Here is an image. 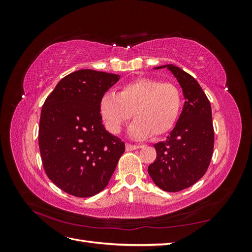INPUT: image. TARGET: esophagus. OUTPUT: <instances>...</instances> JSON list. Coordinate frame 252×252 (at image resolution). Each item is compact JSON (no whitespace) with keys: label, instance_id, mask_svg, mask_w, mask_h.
<instances>
[{"label":"esophagus","instance_id":"34e87169","mask_svg":"<svg viewBox=\"0 0 252 252\" xmlns=\"http://www.w3.org/2000/svg\"><path fill=\"white\" fill-rule=\"evenodd\" d=\"M139 148H141V146H139V145L126 144V150H127V151H132V150H135V149H139Z\"/></svg>","mask_w":252,"mask_h":252}]
</instances>
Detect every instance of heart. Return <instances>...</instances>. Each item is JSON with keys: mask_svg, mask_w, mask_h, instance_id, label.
I'll return each mask as SVG.
<instances>
[{"mask_svg": "<svg viewBox=\"0 0 252 252\" xmlns=\"http://www.w3.org/2000/svg\"><path fill=\"white\" fill-rule=\"evenodd\" d=\"M181 108L182 94L174 84L148 78L126 84L119 94L106 93L100 101L103 122L113 134L122 130L133 113L135 120L129 125L128 134L136 140L168 132Z\"/></svg>", "mask_w": 252, "mask_h": 252, "instance_id": "b5f03b06", "label": "heart"}]
</instances>
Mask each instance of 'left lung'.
I'll list each match as a JSON object with an SVG mask.
<instances>
[{
	"label": "left lung",
	"mask_w": 252,
	"mask_h": 252,
	"mask_svg": "<svg viewBox=\"0 0 252 252\" xmlns=\"http://www.w3.org/2000/svg\"><path fill=\"white\" fill-rule=\"evenodd\" d=\"M161 68H167L178 80L185 103L167 140L155 144L157 158L148 166V173L158 188L178 192L199 181L210 164L215 144L211 106L189 73L173 64L154 69Z\"/></svg>",
	"instance_id": "obj_1"
}]
</instances>
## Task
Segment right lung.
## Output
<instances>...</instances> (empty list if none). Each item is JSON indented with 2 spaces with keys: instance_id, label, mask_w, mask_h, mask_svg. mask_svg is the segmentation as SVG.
Masks as SVG:
<instances>
[{
  "instance_id": "add662e5",
  "label": "right lung",
  "mask_w": 252,
  "mask_h": 252,
  "mask_svg": "<svg viewBox=\"0 0 252 252\" xmlns=\"http://www.w3.org/2000/svg\"><path fill=\"white\" fill-rule=\"evenodd\" d=\"M121 75L81 69L61 80L45 101L39 146L45 172L63 191L93 196L108 185L125 144L102 124L100 101Z\"/></svg>"
}]
</instances>
